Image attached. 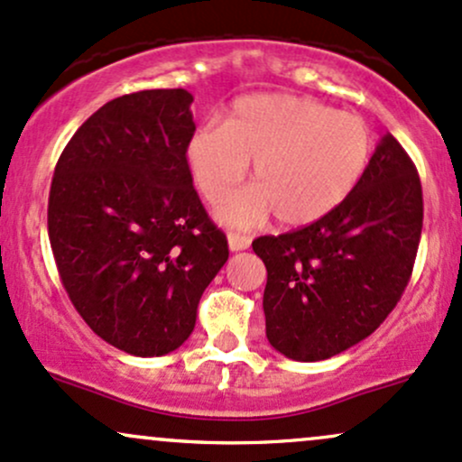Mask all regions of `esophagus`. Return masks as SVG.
Returning <instances> with one entry per match:
<instances>
[{"instance_id": "1", "label": "esophagus", "mask_w": 462, "mask_h": 462, "mask_svg": "<svg viewBox=\"0 0 462 462\" xmlns=\"http://www.w3.org/2000/svg\"><path fill=\"white\" fill-rule=\"evenodd\" d=\"M226 242H229L231 251H245V248L251 246V237L242 236V233H229Z\"/></svg>"}]
</instances>
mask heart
I'll return each instance as SVG.
<instances>
[{"instance_id":"obj_1","label":"heart","mask_w":462,"mask_h":462,"mask_svg":"<svg viewBox=\"0 0 462 462\" xmlns=\"http://www.w3.org/2000/svg\"><path fill=\"white\" fill-rule=\"evenodd\" d=\"M371 152V128L360 116L310 97L255 93L233 102L222 126L191 134L185 162L207 200L229 194L253 162L255 185L217 205L225 225L251 226L274 211L282 225L303 226L357 188Z\"/></svg>"}]
</instances>
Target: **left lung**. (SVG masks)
Here are the masks:
<instances>
[{"instance_id":"left-lung-1","label":"left lung","mask_w":462,"mask_h":462,"mask_svg":"<svg viewBox=\"0 0 462 462\" xmlns=\"http://www.w3.org/2000/svg\"><path fill=\"white\" fill-rule=\"evenodd\" d=\"M423 194L391 133L349 196L312 225L262 236L266 338L290 360L319 362L371 336L402 299L417 257Z\"/></svg>"}]
</instances>
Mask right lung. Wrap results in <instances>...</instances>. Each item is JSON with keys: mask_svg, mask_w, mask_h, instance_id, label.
<instances>
[{"mask_svg": "<svg viewBox=\"0 0 462 462\" xmlns=\"http://www.w3.org/2000/svg\"><path fill=\"white\" fill-rule=\"evenodd\" d=\"M191 102L185 89L106 102L69 139L51 179L60 282L102 340L139 357L189 338L200 297L229 259L185 162Z\"/></svg>", "mask_w": 462, "mask_h": 462, "instance_id": "add662e5", "label": "right lung"}]
</instances>
